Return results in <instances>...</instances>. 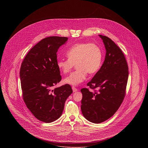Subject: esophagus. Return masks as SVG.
I'll use <instances>...</instances> for the list:
<instances>
[{
    "mask_svg": "<svg viewBox=\"0 0 148 148\" xmlns=\"http://www.w3.org/2000/svg\"><path fill=\"white\" fill-rule=\"evenodd\" d=\"M72 89H73V92H77V90H78L76 88H75L74 86H73V87H72Z\"/></svg>",
    "mask_w": 148,
    "mask_h": 148,
    "instance_id": "34e87169",
    "label": "esophagus"
}]
</instances>
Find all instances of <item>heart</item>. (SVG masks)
Listing matches in <instances>:
<instances>
[{"label": "heart", "instance_id": "obj_1", "mask_svg": "<svg viewBox=\"0 0 148 148\" xmlns=\"http://www.w3.org/2000/svg\"><path fill=\"white\" fill-rule=\"evenodd\" d=\"M68 59H60L57 66L63 74L71 71L75 65L77 69L64 79L66 84L77 86L86 77L87 73L94 74L99 70L102 62V52L94 43L81 42L72 46L66 52Z\"/></svg>", "mask_w": 148, "mask_h": 148}]
</instances>
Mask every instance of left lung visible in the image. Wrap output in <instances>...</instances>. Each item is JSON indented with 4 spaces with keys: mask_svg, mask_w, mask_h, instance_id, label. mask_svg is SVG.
Masks as SVG:
<instances>
[{
    "mask_svg": "<svg viewBox=\"0 0 148 148\" xmlns=\"http://www.w3.org/2000/svg\"><path fill=\"white\" fill-rule=\"evenodd\" d=\"M106 50L104 62L87 85L98 92L81 89L82 112L88 121L99 124L109 119L119 109L125 94L128 66L124 54L109 38L99 35Z\"/></svg>",
    "mask_w": 148,
    "mask_h": 148,
    "instance_id": "obj_1",
    "label": "left lung"
}]
</instances>
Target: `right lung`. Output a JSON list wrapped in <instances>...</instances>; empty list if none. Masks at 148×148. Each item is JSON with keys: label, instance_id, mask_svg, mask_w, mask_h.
<instances>
[{"label": "right lung", "instance_id": "add662e5", "mask_svg": "<svg viewBox=\"0 0 148 148\" xmlns=\"http://www.w3.org/2000/svg\"><path fill=\"white\" fill-rule=\"evenodd\" d=\"M68 38L49 36L38 42L21 63L20 78L24 101L36 119L51 123L59 119L72 89L69 84L51 90L62 77L57 66L56 53Z\"/></svg>", "mask_w": 148, "mask_h": 148}]
</instances>
